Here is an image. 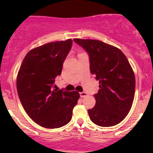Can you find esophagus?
<instances>
[{
    "label": "esophagus",
    "mask_w": 153,
    "mask_h": 153,
    "mask_svg": "<svg viewBox=\"0 0 153 153\" xmlns=\"http://www.w3.org/2000/svg\"><path fill=\"white\" fill-rule=\"evenodd\" d=\"M87 96V93L85 92H80V97L81 98H84V97Z\"/></svg>",
    "instance_id": "esophagus-1"
}]
</instances>
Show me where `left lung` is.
Instances as JSON below:
<instances>
[{
	"label": "left lung",
	"mask_w": 153,
	"mask_h": 153,
	"mask_svg": "<svg viewBox=\"0 0 153 153\" xmlns=\"http://www.w3.org/2000/svg\"><path fill=\"white\" fill-rule=\"evenodd\" d=\"M89 55V69L99 81L94 97L96 104L88 110L91 121L100 126L119 124L133 102L135 78L125 55L118 48L98 40H73Z\"/></svg>",
	"instance_id": "obj_1"
}]
</instances>
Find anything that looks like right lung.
Returning <instances> with one entry per match:
<instances>
[{
	"label": "right lung",
	"instance_id": "1",
	"mask_svg": "<svg viewBox=\"0 0 153 153\" xmlns=\"http://www.w3.org/2000/svg\"><path fill=\"white\" fill-rule=\"evenodd\" d=\"M72 40L55 41L30 50L17 76V90L27 115L36 124L48 129L59 128L72 119V109L80 95L54 89Z\"/></svg>",
	"mask_w": 153,
	"mask_h": 153
}]
</instances>
